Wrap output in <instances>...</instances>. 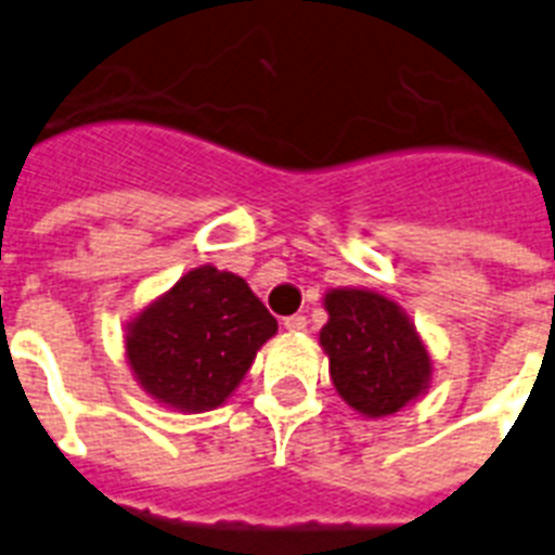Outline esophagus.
Returning a JSON list of instances; mask_svg holds the SVG:
<instances>
[{"instance_id":"esophagus-1","label":"esophagus","mask_w":555,"mask_h":555,"mask_svg":"<svg viewBox=\"0 0 555 555\" xmlns=\"http://www.w3.org/2000/svg\"><path fill=\"white\" fill-rule=\"evenodd\" d=\"M307 321L305 315H291V318H284V330L287 332H307Z\"/></svg>"}]
</instances>
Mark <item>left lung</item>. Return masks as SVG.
<instances>
[{"label": "left lung", "instance_id": "8db88e82", "mask_svg": "<svg viewBox=\"0 0 555 555\" xmlns=\"http://www.w3.org/2000/svg\"><path fill=\"white\" fill-rule=\"evenodd\" d=\"M324 310L330 321L318 340L330 358L332 385L351 411L365 418L393 416L430 388V351L393 298L335 287L324 296Z\"/></svg>", "mask_w": 555, "mask_h": 555}]
</instances>
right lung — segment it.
<instances>
[{"label":"right lung","mask_w":555,"mask_h":555,"mask_svg":"<svg viewBox=\"0 0 555 555\" xmlns=\"http://www.w3.org/2000/svg\"><path fill=\"white\" fill-rule=\"evenodd\" d=\"M276 330L243 276L201 264L125 324V360L158 404L204 413L237 391Z\"/></svg>","instance_id":"obj_1"}]
</instances>
